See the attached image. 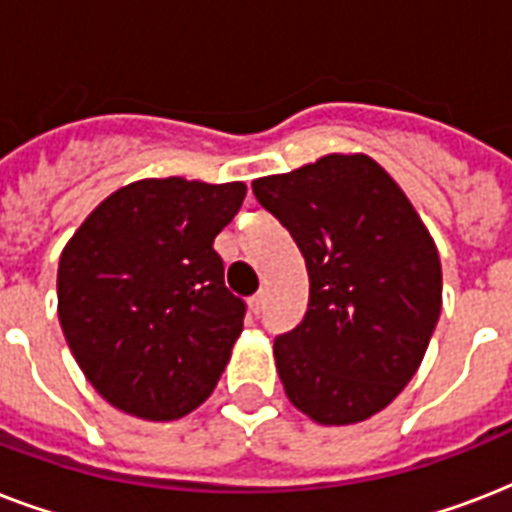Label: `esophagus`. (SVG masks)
<instances>
[{
    "label": "esophagus",
    "mask_w": 512,
    "mask_h": 512,
    "mask_svg": "<svg viewBox=\"0 0 512 512\" xmlns=\"http://www.w3.org/2000/svg\"><path fill=\"white\" fill-rule=\"evenodd\" d=\"M263 305H265V295H263V292H257V295L252 297V300H249V308H252V313H255V316L260 311H263Z\"/></svg>",
    "instance_id": "1"
}]
</instances>
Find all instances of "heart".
I'll list each match as a JSON object with an SVG mask.
<instances>
[{"label": "heart", "mask_w": 512, "mask_h": 512, "mask_svg": "<svg viewBox=\"0 0 512 512\" xmlns=\"http://www.w3.org/2000/svg\"><path fill=\"white\" fill-rule=\"evenodd\" d=\"M0 276H2V273H0Z\"/></svg>", "instance_id": "obj_1"}]
</instances>
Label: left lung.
I'll use <instances>...</instances> for the list:
<instances>
[{"label":"left lung","instance_id":"left-lung-1","mask_svg":"<svg viewBox=\"0 0 512 512\" xmlns=\"http://www.w3.org/2000/svg\"><path fill=\"white\" fill-rule=\"evenodd\" d=\"M255 199L303 252L308 311L276 337L287 398L319 425L382 412L420 369L441 313V260L406 193L372 156L329 154L257 177Z\"/></svg>","mask_w":512,"mask_h":512}]
</instances>
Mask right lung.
I'll return each mask as SVG.
<instances>
[{
	"label": "right lung",
	"mask_w": 512,
	"mask_h": 512,
	"mask_svg": "<svg viewBox=\"0 0 512 512\" xmlns=\"http://www.w3.org/2000/svg\"><path fill=\"white\" fill-rule=\"evenodd\" d=\"M244 196V183L135 180L68 239L58 265L60 327L111 406L170 422L215 390L247 305L225 289L212 244Z\"/></svg>",
	"instance_id": "add662e5"
}]
</instances>
